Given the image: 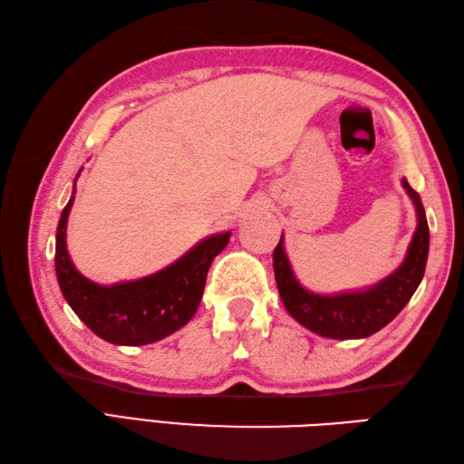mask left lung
I'll return each instance as SVG.
<instances>
[{
  "label": "left lung",
  "mask_w": 464,
  "mask_h": 464,
  "mask_svg": "<svg viewBox=\"0 0 464 464\" xmlns=\"http://www.w3.org/2000/svg\"><path fill=\"white\" fill-rule=\"evenodd\" d=\"M402 187L407 189L417 209L419 225L415 237L411 241L405 263L387 279H382L367 291L314 295L303 289L299 281L295 279L287 255H285L281 235V241L273 251L275 281H277L285 309L303 327L329 339H362L389 324L411 301L427 267L429 225L419 193L412 189L407 179H402Z\"/></svg>",
  "instance_id": "8db88e82"
}]
</instances>
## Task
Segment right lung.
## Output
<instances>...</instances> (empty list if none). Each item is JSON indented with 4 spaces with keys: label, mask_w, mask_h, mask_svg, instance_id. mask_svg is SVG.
<instances>
[{
    "label": "right lung",
    "mask_w": 464,
    "mask_h": 464,
    "mask_svg": "<svg viewBox=\"0 0 464 464\" xmlns=\"http://www.w3.org/2000/svg\"><path fill=\"white\" fill-rule=\"evenodd\" d=\"M75 197L69 199L57 225L55 273L69 307L97 337L107 343L140 347L150 344L189 323L199 307L211 261L229 243L231 233L201 241L169 267L143 277L103 287L73 267L67 253V217Z\"/></svg>",
    "instance_id": "obj_1"
}]
</instances>
